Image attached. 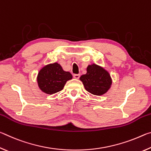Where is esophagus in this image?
Wrapping results in <instances>:
<instances>
[{
    "label": "esophagus",
    "mask_w": 151,
    "mask_h": 151,
    "mask_svg": "<svg viewBox=\"0 0 151 151\" xmlns=\"http://www.w3.org/2000/svg\"><path fill=\"white\" fill-rule=\"evenodd\" d=\"M73 76H74V78H75L78 79L79 77H80V75H79V74H75V75H73Z\"/></svg>",
    "instance_id": "esophagus-1"
}]
</instances>
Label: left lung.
Segmentation results:
<instances>
[{
  "mask_svg": "<svg viewBox=\"0 0 151 151\" xmlns=\"http://www.w3.org/2000/svg\"><path fill=\"white\" fill-rule=\"evenodd\" d=\"M80 81L86 91L96 96H101L107 93L111 87V75L102 66L93 63L86 68V73L82 75Z\"/></svg>",
  "mask_w": 151,
  "mask_h": 151,
  "instance_id": "obj_1",
  "label": "left lung"
}]
</instances>
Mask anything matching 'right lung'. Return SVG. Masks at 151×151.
I'll list each match as a JSON object with an SVG mask.
<instances>
[{
    "instance_id": "1",
    "label": "right lung",
    "mask_w": 151,
    "mask_h": 151,
    "mask_svg": "<svg viewBox=\"0 0 151 151\" xmlns=\"http://www.w3.org/2000/svg\"><path fill=\"white\" fill-rule=\"evenodd\" d=\"M73 78L68 71H65L58 63L45 65L39 70L37 81L39 88L47 94H52L63 90L66 82Z\"/></svg>"
}]
</instances>
